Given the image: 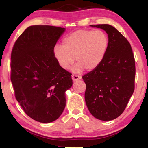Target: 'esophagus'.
Here are the masks:
<instances>
[{
    "mask_svg": "<svg viewBox=\"0 0 148 148\" xmlns=\"http://www.w3.org/2000/svg\"><path fill=\"white\" fill-rule=\"evenodd\" d=\"M72 80H73V82H76V81H77V80H79V79H81L82 77L80 76H76V75L72 74Z\"/></svg>",
    "mask_w": 148,
    "mask_h": 148,
    "instance_id": "obj_1",
    "label": "esophagus"
}]
</instances>
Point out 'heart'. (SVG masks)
Listing matches in <instances>:
<instances>
[{"instance_id":"obj_1","label":"heart","mask_w":148,"mask_h":148,"mask_svg":"<svg viewBox=\"0 0 148 148\" xmlns=\"http://www.w3.org/2000/svg\"><path fill=\"white\" fill-rule=\"evenodd\" d=\"M109 39L101 30H78L66 36L63 45L57 44L53 55L59 66L67 70L74 63L72 69L74 73H81L86 69L91 71L100 66L106 56Z\"/></svg>"}]
</instances>
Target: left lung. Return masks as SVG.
<instances>
[{"label": "left lung", "instance_id": "obj_1", "mask_svg": "<svg viewBox=\"0 0 148 148\" xmlns=\"http://www.w3.org/2000/svg\"><path fill=\"white\" fill-rule=\"evenodd\" d=\"M106 31L109 44L100 66L82 77L85 100L95 118L110 121L126 108L134 90L135 61L131 44L121 32L108 24L91 25Z\"/></svg>", "mask_w": 148, "mask_h": 148}]
</instances>
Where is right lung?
I'll list each match as a JSON object with an SVG mask.
<instances>
[{
  "label": "right lung",
  "mask_w": 148,
  "mask_h": 148,
  "mask_svg": "<svg viewBox=\"0 0 148 148\" xmlns=\"http://www.w3.org/2000/svg\"><path fill=\"white\" fill-rule=\"evenodd\" d=\"M65 28L32 25L15 42L11 54V81L15 96L27 116L48 123L66 106L65 92L72 86L71 74L62 69L53 55Z\"/></svg>",
  "instance_id": "right-lung-1"
}]
</instances>
